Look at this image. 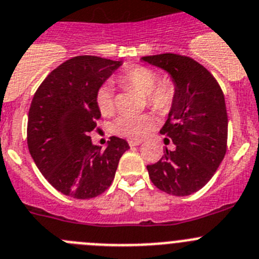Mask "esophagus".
<instances>
[{
  "label": "esophagus",
  "instance_id": "obj_1",
  "mask_svg": "<svg viewBox=\"0 0 259 259\" xmlns=\"http://www.w3.org/2000/svg\"><path fill=\"white\" fill-rule=\"evenodd\" d=\"M142 143V141H137V139H130L129 141V144L132 147H134V146H139V144Z\"/></svg>",
  "mask_w": 259,
  "mask_h": 259
}]
</instances>
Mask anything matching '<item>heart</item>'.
<instances>
[{
  "label": "heart",
  "instance_id": "1",
  "mask_svg": "<svg viewBox=\"0 0 259 259\" xmlns=\"http://www.w3.org/2000/svg\"><path fill=\"white\" fill-rule=\"evenodd\" d=\"M120 81L124 85L132 86L142 94L147 95V101L156 111L165 112L170 108L174 99V88L167 81H162L158 85L157 74L151 68L137 66L127 69L120 76ZM98 108L103 115H111L115 109L113 90L109 83H104L97 93ZM156 126V120L150 113L130 115L125 113L112 122V132L115 134L126 137L130 139H142L150 134Z\"/></svg>",
  "mask_w": 259,
  "mask_h": 259
}]
</instances>
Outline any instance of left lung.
I'll list each match as a JSON object with an SVG mask.
<instances>
[{"mask_svg": "<svg viewBox=\"0 0 259 259\" xmlns=\"http://www.w3.org/2000/svg\"><path fill=\"white\" fill-rule=\"evenodd\" d=\"M162 69L174 85V99L160 133L176 144L156 164L147 165L158 190L187 196L204 187L222 162L227 144L225 97L215 78L200 63L177 54L141 58Z\"/></svg>", "mask_w": 259, "mask_h": 259, "instance_id": "1", "label": "left lung"}]
</instances>
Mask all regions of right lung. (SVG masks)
<instances>
[{
	"mask_svg": "<svg viewBox=\"0 0 259 259\" xmlns=\"http://www.w3.org/2000/svg\"><path fill=\"white\" fill-rule=\"evenodd\" d=\"M121 66L122 60L74 57L51 72L34 94L28 148L39 171L63 195L83 200L103 193L130 148L125 139L112 137L101 150L89 137L101 117L98 90Z\"/></svg>",
	"mask_w": 259,
	"mask_h": 259,
	"instance_id": "1",
	"label": "right lung"
}]
</instances>
